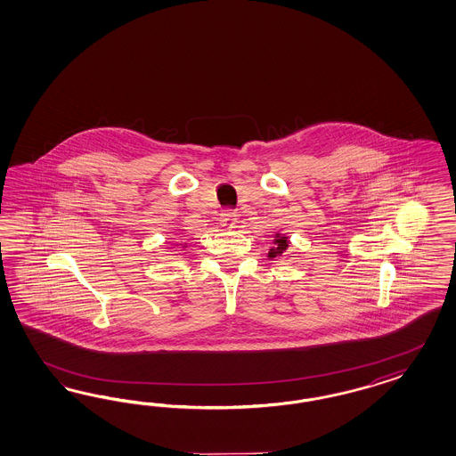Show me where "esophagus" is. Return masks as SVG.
<instances>
[{"instance_id":"esophagus-1","label":"esophagus","mask_w":456,"mask_h":456,"mask_svg":"<svg viewBox=\"0 0 456 456\" xmlns=\"http://www.w3.org/2000/svg\"><path fill=\"white\" fill-rule=\"evenodd\" d=\"M224 222H225V225H229V227H232V225H234V219H232V217H227Z\"/></svg>"}]
</instances>
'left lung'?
<instances>
[{"instance_id": "8db88e82", "label": "left lung", "mask_w": 456, "mask_h": 456, "mask_svg": "<svg viewBox=\"0 0 456 456\" xmlns=\"http://www.w3.org/2000/svg\"><path fill=\"white\" fill-rule=\"evenodd\" d=\"M289 248V239L286 235L279 234L277 232L274 237V248H269V257H277V256H282L286 252V248Z\"/></svg>"}]
</instances>
